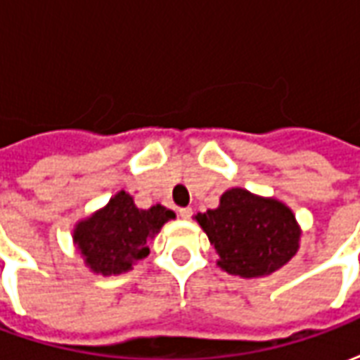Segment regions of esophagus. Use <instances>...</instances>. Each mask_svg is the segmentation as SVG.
<instances>
[{"instance_id": "esophagus-1", "label": "esophagus", "mask_w": 360, "mask_h": 360, "mask_svg": "<svg viewBox=\"0 0 360 360\" xmlns=\"http://www.w3.org/2000/svg\"><path fill=\"white\" fill-rule=\"evenodd\" d=\"M179 216L183 219H188L193 216V208H179Z\"/></svg>"}]
</instances>
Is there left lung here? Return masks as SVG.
I'll return each mask as SVG.
<instances>
[{"label":"left lung","mask_w":360,"mask_h":360,"mask_svg":"<svg viewBox=\"0 0 360 360\" xmlns=\"http://www.w3.org/2000/svg\"><path fill=\"white\" fill-rule=\"evenodd\" d=\"M196 221L218 250V264L233 276H268L287 264L299 249L301 231L293 212L245 188L224 193L218 208L198 214Z\"/></svg>","instance_id":"1"}]
</instances>
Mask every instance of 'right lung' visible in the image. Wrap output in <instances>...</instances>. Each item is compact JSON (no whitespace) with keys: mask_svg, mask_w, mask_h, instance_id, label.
Wrapping results in <instances>:
<instances>
[{"mask_svg":"<svg viewBox=\"0 0 360 360\" xmlns=\"http://www.w3.org/2000/svg\"><path fill=\"white\" fill-rule=\"evenodd\" d=\"M172 218L175 214L160 204L148 210L136 208L133 196L121 191L105 208L77 226L75 243L96 274H121L148 255V243Z\"/></svg>","mask_w":360,"mask_h":360,"instance_id":"1","label":"right lung"}]
</instances>
